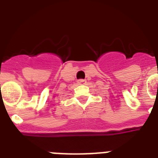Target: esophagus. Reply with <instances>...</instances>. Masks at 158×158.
<instances>
[{
	"label": "esophagus",
	"instance_id": "obj_1",
	"mask_svg": "<svg viewBox=\"0 0 158 158\" xmlns=\"http://www.w3.org/2000/svg\"><path fill=\"white\" fill-rule=\"evenodd\" d=\"M77 83H78V84H85V83H86V80H85V79H78V81H77Z\"/></svg>",
	"mask_w": 158,
	"mask_h": 158
}]
</instances>
